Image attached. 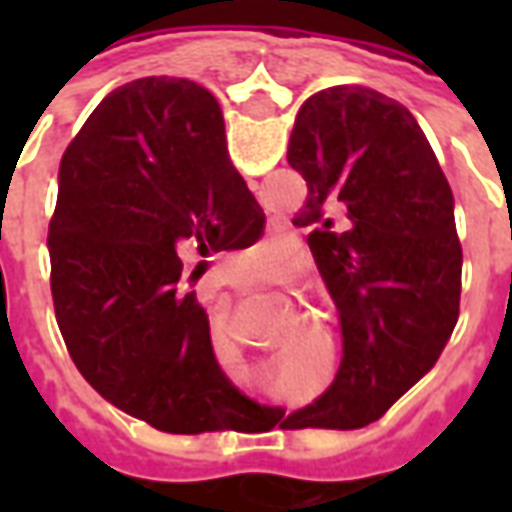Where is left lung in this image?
I'll list each match as a JSON object with an SVG mask.
<instances>
[{
  "label": "left lung",
  "mask_w": 512,
  "mask_h": 512,
  "mask_svg": "<svg viewBox=\"0 0 512 512\" xmlns=\"http://www.w3.org/2000/svg\"><path fill=\"white\" fill-rule=\"evenodd\" d=\"M288 164L307 180L296 227H310L332 293L343 359L296 428H365L436 365L461 304L452 189L422 128L395 98L329 87L304 101ZM349 227L331 233V216Z\"/></svg>",
  "instance_id": "obj_1"
}]
</instances>
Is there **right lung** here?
<instances>
[{
    "instance_id": "1",
    "label": "right lung",
    "mask_w": 512,
    "mask_h": 512,
    "mask_svg": "<svg viewBox=\"0 0 512 512\" xmlns=\"http://www.w3.org/2000/svg\"><path fill=\"white\" fill-rule=\"evenodd\" d=\"M263 224L205 87L145 76L106 95L62 156L49 224L54 312L87 384L164 433L246 425L255 403L216 362L191 282Z\"/></svg>"
}]
</instances>
